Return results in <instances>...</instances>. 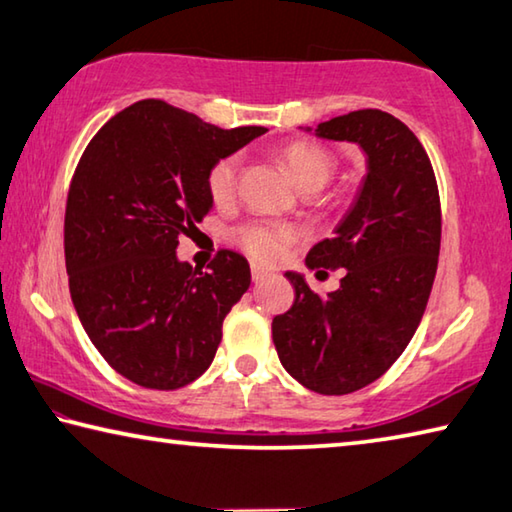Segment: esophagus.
Wrapping results in <instances>:
<instances>
[{"label": "esophagus", "instance_id": "34e87169", "mask_svg": "<svg viewBox=\"0 0 512 512\" xmlns=\"http://www.w3.org/2000/svg\"><path fill=\"white\" fill-rule=\"evenodd\" d=\"M250 275H253V282H262L264 277L271 275V271H268V268H264V266L253 264V266H250Z\"/></svg>", "mask_w": 512, "mask_h": 512}]
</instances>
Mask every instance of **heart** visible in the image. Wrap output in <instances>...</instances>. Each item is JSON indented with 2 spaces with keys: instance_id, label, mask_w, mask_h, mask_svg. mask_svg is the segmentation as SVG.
<instances>
[{
  "instance_id": "b5f03b06",
  "label": "heart",
  "mask_w": 512,
  "mask_h": 512,
  "mask_svg": "<svg viewBox=\"0 0 512 512\" xmlns=\"http://www.w3.org/2000/svg\"><path fill=\"white\" fill-rule=\"evenodd\" d=\"M280 158L287 164L293 178L305 189L323 187L336 171V155L323 144L316 142H289L280 149ZM241 158L237 153L223 155L207 169V194L214 205H230L237 198ZM300 228L289 221L255 219L237 225L232 230V241L259 264H273L284 255L293 241L298 239Z\"/></svg>"
}]
</instances>
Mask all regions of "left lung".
<instances>
[{
    "label": "left lung",
    "mask_w": 512,
    "mask_h": 512,
    "mask_svg": "<svg viewBox=\"0 0 512 512\" xmlns=\"http://www.w3.org/2000/svg\"><path fill=\"white\" fill-rule=\"evenodd\" d=\"M316 133L357 142L368 176L336 235L307 255L309 268H345L341 287L323 298L302 275L284 273L296 300L271 327L293 379L348 395L384 375L413 339L436 277L443 214L429 155L397 117L354 110Z\"/></svg>",
    "instance_id": "1"
}]
</instances>
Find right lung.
<instances>
[{
    "instance_id": "add662e5",
    "label": "right lung",
    "mask_w": 512,
    "mask_h": 512,
    "mask_svg": "<svg viewBox=\"0 0 512 512\" xmlns=\"http://www.w3.org/2000/svg\"><path fill=\"white\" fill-rule=\"evenodd\" d=\"M266 133L223 131L160 99L137 101L85 146L65 207V266L83 329L112 370L176 391L210 368L230 309L250 287L235 250L198 273L178 239L212 207L207 169Z\"/></svg>"
}]
</instances>
